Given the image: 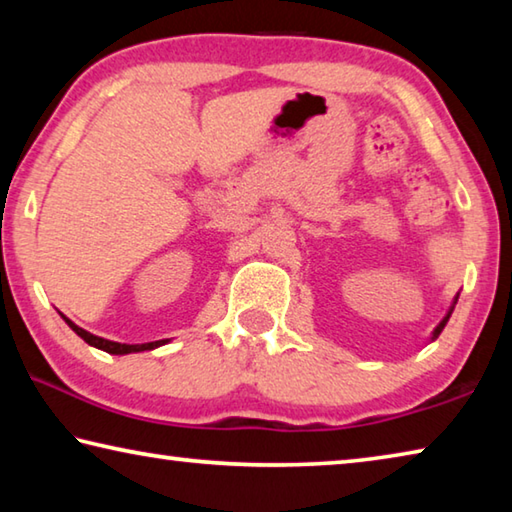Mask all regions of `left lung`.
Wrapping results in <instances>:
<instances>
[{"label":"left lung","mask_w":512,"mask_h":512,"mask_svg":"<svg viewBox=\"0 0 512 512\" xmlns=\"http://www.w3.org/2000/svg\"><path fill=\"white\" fill-rule=\"evenodd\" d=\"M452 311H454V307H452V309H449V314H447V316H445L443 320H440V325H438L436 329H433V339H438V334H440V332H443V327L447 325V320H449V316H452Z\"/></svg>","instance_id":"1"}]
</instances>
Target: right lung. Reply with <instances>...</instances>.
<instances>
[{
    "mask_svg": "<svg viewBox=\"0 0 512 512\" xmlns=\"http://www.w3.org/2000/svg\"><path fill=\"white\" fill-rule=\"evenodd\" d=\"M63 318H65V316H63ZM65 323H67L69 327H72L74 332L79 334L85 343H88V345H94V348H99V350L108 352V354H131V352H144V350H153V348H158V345L167 343V339H164V341H153V343H137V345H128V343H115V341L101 339V336H94V334H90V332H85L83 327L74 325L72 320H69V318H65Z\"/></svg>",
    "mask_w": 512,
    "mask_h": 512,
    "instance_id": "add662e5",
    "label": "right lung"
}]
</instances>
